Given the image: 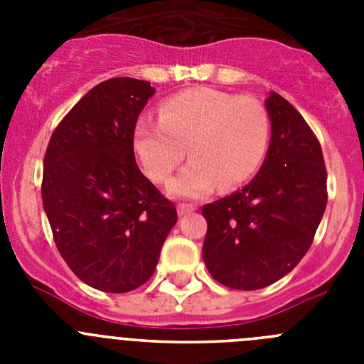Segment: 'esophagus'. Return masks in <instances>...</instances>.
Masks as SVG:
<instances>
[{
	"mask_svg": "<svg viewBox=\"0 0 364 364\" xmlns=\"http://www.w3.org/2000/svg\"><path fill=\"white\" fill-rule=\"evenodd\" d=\"M193 210H195V208H193V205H189V204H178V208H176V211H178L180 217H184V215L191 213Z\"/></svg>",
	"mask_w": 364,
	"mask_h": 364,
	"instance_id": "1",
	"label": "esophagus"
}]
</instances>
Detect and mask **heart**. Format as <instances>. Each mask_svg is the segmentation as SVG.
Listing matches in <instances>:
<instances>
[{
	"label": "heart",
	"mask_w": 364,
	"mask_h": 364,
	"mask_svg": "<svg viewBox=\"0 0 364 364\" xmlns=\"http://www.w3.org/2000/svg\"><path fill=\"white\" fill-rule=\"evenodd\" d=\"M272 122L264 104L211 87H193L167 98L159 124L144 118L134 129V151L154 182H167L188 149L191 162L169 184L178 198H200L218 188H239L268 153Z\"/></svg>",
	"instance_id": "obj_1"
}]
</instances>
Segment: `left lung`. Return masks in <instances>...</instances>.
Returning <instances> with one entry per match:
<instances>
[{"label":"left lung","instance_id":"left-lung-1","mask_svg":"<svg viewBox=\"0 0 364 364\" xmlns=\"http://www.w3.org/2000/svg\"><path fill=\"white\" fill-rule=\"evenodd\" d=\"M272 140L255 178L205 204L202 257L211 277L233 290H260L306 255L326 210L321 144L297 109L277 92L266 100Z\"/></svg>","mask_w":364,"mask_h":364}]
</instances>
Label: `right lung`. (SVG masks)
I'll return each instance as SVG.
<instances>
[{
	"label": "right lung",
	"mask_w": 364,
	"mask_h": 364,
	"mask_svg": "<svg viewBox=\"0 0 364 364\" xmlns=\"http://www.w3.org/2000/svg\"><path fill=\"white\" fill-rule=\"evenodd\" d=\"M149 82L98 83L54 129L41 198L54 242L74 275L107 294L149 281L176 210L138 169L134 127Z\"/></svg>",
	"instance_id": "add662e5"
}]
</instances>
